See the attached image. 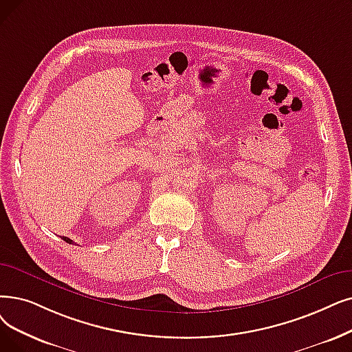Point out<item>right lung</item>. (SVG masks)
<instances>
[{
    "mask_svg": "<svg viewBox=\"0 0 352 352\" xmlns=\"http://www.w3.org/2000/svg\"><path fill=\"white\" fill-rule=\"evenodd\" d=\"M62 239H63V240H65V241H66V243H69V244H73V243H74V241H73V240H70V239H69V237H65V236H63V237H62Z\"/></svg>",
    "mask_w": 352,
    "mask_h": 352,
    "instance_id": "right-lung-1",
    "label": "right lung"
}]
</instances>
